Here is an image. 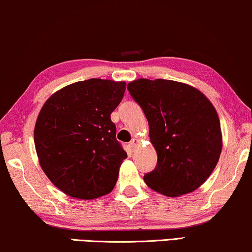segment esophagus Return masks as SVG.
I'll return each instance as SVG.
<instances>
[{"label":"esophagus","instance_id":"obj_1","mask_svg":"<svg viewBox=\"0 0 252 252\" xmlns=\"http://www.w3.org/2000/svg\"><path fill=\"white\" fill-rule=\"evenodd\" d=\"M138 145H139V140H138L137 138H133V139L130 141V147L132 148V151H134V148H136Z\"/></svg>","mask_w":252,"mask_h":252}]
</instances>
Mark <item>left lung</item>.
I'll return each instance as SVG.
<instances>
[{
  "instance_id": "1",
  "label": "left lung",
  "mask_w": 252,
  "mask_h": 252,
  "mask_svg": "<svg viewBox=\"0 0 252 252\" xmlns=\"http://www.w3.org/2000/svg\"><path fill=\"white\" fill-rule=\"evenodd\" d=\"M127 90L145 113L158 154L155 169L144 176L146 185L171 197L198 189L221 153L214 105L201 91L176 81L138 79Z\"/></svg>"
}]
</instances>
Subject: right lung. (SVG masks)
Listing matches in <instances>:
<instances>
[{"mask_svg": "<svg viewBox=\"0 0 252 252\" xmlns=\"http://www.w3.org/2000/svg\"><path fill=\"white\" fill-rule=\"evenodd\" d=\"M125 91L126 82L90 79L57 91L42 107L35 150L45 175L67 195L92 200L114 189L127 155L111 114Z\"/></svg>", "mask_w": 252, "mask_h": 252, "instance_id": "add662e5", "label": "right lung"}]
</instances>
